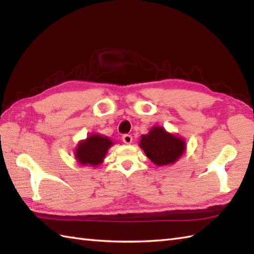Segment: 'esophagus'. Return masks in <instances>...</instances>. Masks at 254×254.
I'll use <instances>...</instances> for the list:
<instances>
[{"label":"esophagus","mask_w":254,"mask_h":254,"mask_svg":"<svg viewBox=\"0 0 254 254\" xmlns=\"http://www.w3.org/2000/svg\"><path fill=\"white\" fill-rule=\"evenodd\" d=\"M122 141L126 144H131L133 141V137H132V135H130V134H124V135L122 136Z\"/></svg>","instance_id":"esophagus-1"}]
</instances>
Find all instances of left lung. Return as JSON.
<instances>
[{
  "instance_id": "1",
  "label": "left lung",
  "mask_w": 254,
  "mask_h": 254,
  "mask_svg": "<svg viewBox=\"0 0 254 254\" xmlns=\"http://www.w3.org/2000/svg\"><path fill=\"white\" fill-rule=\"evenodd\" d=\"M139 146L147 157L158 166L175 163L186 149L182 138L167 133L164 127H155L147 135H143Z\"/></svg>"
}]
</instances>
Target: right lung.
Wrapping results in <instances>:
<instances>
[{
	"mask_svg": "<svg viewBox=\"0 0 254 254\" xmlns=\"http://www.w3.org/2000/svg\"><path fill=\"white\" fill-rule=\"evenodd\" d=\"M112 145L109 138L101 135H91L79 143L75 156L79 164L96 166L104 160L108 149Z\"/></svg>",
	"mask_w": 254,
	"mask_h": 254,
	"instance_id": "add662e5",
	"label": "right lung"
}]
</instances>
